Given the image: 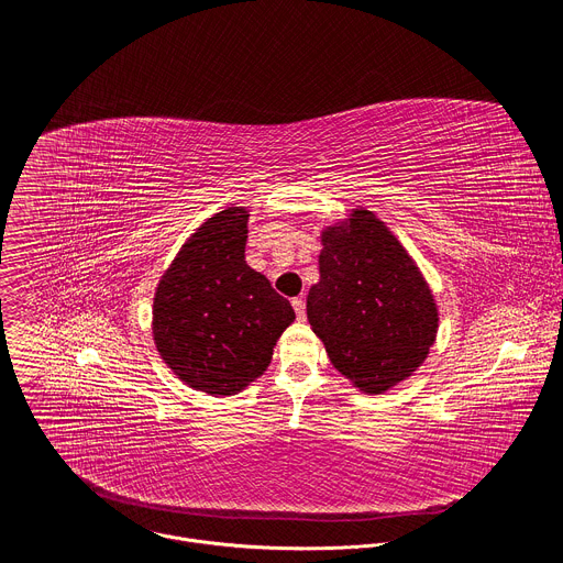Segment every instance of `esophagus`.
Returning <instances> with one entry per match:
<instances>
[{"label": "esophagus", "mask_w": 563, "mask_h": 563, "mask_svg": "<svg viewBox=\"0 0 563 563\" xmlns=\"http://www.w3.org/2000/svg\"><path fill=\"white\" fill-rule=\"evenodd\" d=\"M291 305H294V311H296L298 320H305V300L302 298H294Z\"/></svg>", "instance_id": "esophagus-1"}]
</instances>
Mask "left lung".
I'll return each instance as SVG.
<instances>
[{"mask_svg": "<svg viewBox=\"0 0 563 563\" xmlns=\"http://www.w3.org/2000/svg\"><path fill=\"white\" fill-rule=\"evenodd\" d=\"M318 265L307 318L334 367L369 394L410 376L434 343L439 313L404 245L372 211L356 209L323 231Z\"/></svg>", "mask_w": 563, "mask_h": 563, "instance_id": "1", "label": "left lung"}]
</instances>
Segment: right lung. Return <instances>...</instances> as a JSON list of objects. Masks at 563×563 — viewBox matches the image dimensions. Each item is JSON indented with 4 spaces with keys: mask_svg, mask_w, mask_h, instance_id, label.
<instances>
[{
    "mask_svg": "<svg viewBox=\"0 0 563 563\" xmlns=\"http://www.w3.org/2000/svg\"><path fill=\"white\" fill-rule=\"evenodd\" d=\"M250 213L229 207L180 250L153 300V339L167 365L207 394L261 376L296 318L287 298L245 263Z\"/></svg>",
    "mask_w": 563,
    "mask_h": 563,
    "instance_id": "right-lung-1",
    "label": "right lung"
}]
</instances>
